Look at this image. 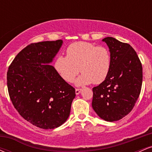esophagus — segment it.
I'll return each instance as SVG.
<instances>
[{
    "label": "esophagus",
    "instance_id": "1",
    "mask_svg": "<svg viewBox=\"0 0 152 152\" xmlns=\"http://www.w3.org/2000/svg\"><path fill=\"white\" fill-rule=\"evenodd\" d=\"M75 91H76V95H78V94L81 93V88H76V90H75Z\"/></svg>",
    "mask_w": 152,
    "mask_h": 152
}]
</instances>
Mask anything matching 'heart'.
<instances>
[{
    "label": "heart",
    "instance_id": "b5f03b06",
    "mask_svg": "<svg viewBox=\"0 0 152 152\" xmlns=\"http://www.w3.org/2000/svg\"><path fill=\"white\" fill-rule=\"evenodd\" d=\"M66 52L67 56L58 55L54 62L56 70L65 81H72L79 71L82 74L75 81L77 86L99 84L107 77L111 68V54L105 47L76 42L68 47Z\"/></svg>",
    "mask_w": 152,
    "mask_h": 152
}]
</instances>
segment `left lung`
<instances>
[{"label": "left lung", "instance_id": "obj_1", "mask_svg": "<svg viewBox=\"0 0 152 152\" xmlns=\"http://www.w3.org/2000/svg\"><path fill=\"white\" fill-rule=\"evenodd\" d=\"M109 48L111 68L106 79L93 88L92 108L106 121L121 119L132 111L142 84V66L137 53L128 43L116 38L102 40Z\"/></svg>", "mask_w": 152, "mask_h": 152}]
</instances>
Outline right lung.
Instances as JSON below:
<instances>
[{
	"instance_id": "right-lung-1",
	"label": "right lung",
	"mask_w": 152,
	"mask_h": 152,
	"mask_svg": "<svg viewBox=\"0 0 152 152\" xmlns=\"http://www.w3.org/2000/svg\"><path fill=\"white\" fill-rule=\"evenodd\" d=\"M63 41L31 43L13 59L7 73L10 100L24 119L44 129L65 123L76 96L74 87L50 65Z\"/></svg>"
}]
</instances>
